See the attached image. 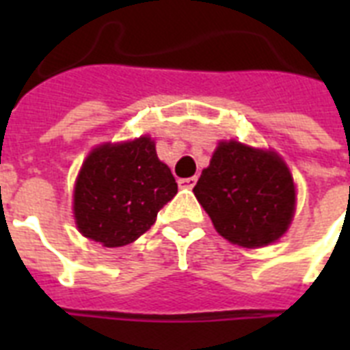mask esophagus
Returning <instances> with one entry per match:
<instances>
[{
    "instance_id": "34e87169",
    "label": "esophagus",
    "mask_w": 350,
    "mask_h": 350,
    "mask_svg": "<svg viewBox=\"0 0 350 350\" xmlns=\"http://www.w3.org/2000/svg\"><path fill=\"white\" fill-rule=\"evenodd\" d=\"M198 181V176H191V178H181V180H178V185L181 187V189H192V187L196 185Z\"/></svg>"
}]
</instances>
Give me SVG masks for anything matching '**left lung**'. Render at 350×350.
Instances as JSON below:
<instances>
[{
  "label": "left lung",
  "instance_id": "1",
  "mask_svg": "<svg viewBox=\"0 0 350 350\" xmlns=\"http://www.w3.org/2000/svg\"><path fill=\"white\" fill-rule=\"evenodd\" d=\"M194 194L216 230L249 249L282 238L296 203L293 176L282 158L238 142L219 143Z\"/></svg>",
  "mask_w": 350,
  "mask_h": 350
}]
</instances>
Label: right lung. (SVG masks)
I'll use <instances>...</instances> for the list:
<instances>
[{
	"instance_id": "obj_1",
	"label": "right lung",
	"mask_w": 350,
	"mask_h": 350,
	"mask_svg": "<svg viewBox=\"0 0 350 350\" xmlns=\"http://www.w3.org/2000/svg\"><path fill=\"white\" fill-rule=\"evenodd\" d=\"M178 183L150 137L105 143L85 159L74 189V218L85 238L105 247L136 241L176 196Z\"/></svg>"
}]
</instances>
